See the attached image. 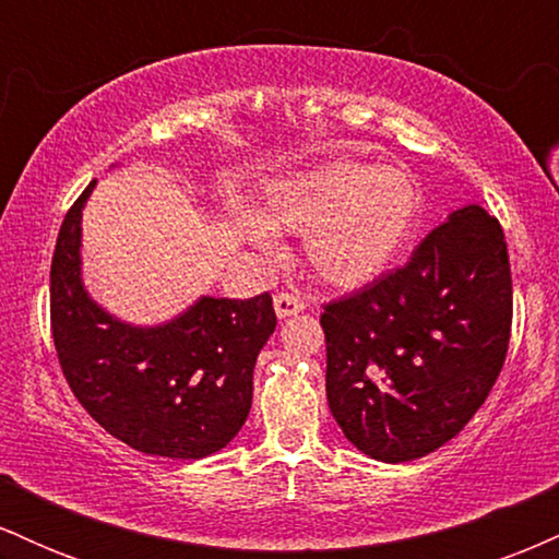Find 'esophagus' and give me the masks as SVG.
Masks as SVG:
<instances>
[{
	"label": "esophagus",
	"instance_id": "esophagus-1",
	"mask_svg": "<svg viewBox=\"0 0 559 559\" xmlns=\"http://www.w3.org/2000/svg\"><path fill=\"white\" fill-rule=\"evenodd\" d=\"M273 307H275V316L281 320L292 318V316H299L301 310H305V299L297 297V294L292 292H278L273 297Z\"/></svg>",
	"mask_w": 559,
	"mask_h": 559
}]
</instances>
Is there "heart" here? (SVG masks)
<instances>
[{
  "instance_id": "obj_1",
  "label": "heart",
  "mask_w": 559,
  "mask_h": 559,
  "mask_svg": "<svg viewBox=\"0 0 559 559\" xmlns=\"http://www.w3.org/2000/svg\"><path fill=\"white\" fill-rule=\"evenodd\" d=\"M420 213L418 181L396 165L331 159L275 181L265 191L260 221L236 217L258 247H271L272 230L305 234L301 252L325 284L357 288L394 262Z\"/></svg>"
}]
</instances>
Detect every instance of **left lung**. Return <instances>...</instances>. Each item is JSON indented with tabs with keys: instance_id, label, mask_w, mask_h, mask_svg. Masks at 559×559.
Instances as JSON below:
<instances>
[{
	"instance_id": "left-lung-1",
	"label": "left lung",
	"mask_w": 559,
	"mask_h": 559,
	"mask_svg": "<svg viewBox=\"0 0 559 559\" xmlns=\"http://www.w3.org/2000/svg\"><path fill=\"white\" fill-rule=\"evenodd\" d=\"M325 394L346 439L381 463L431 454L465 428L504 365L512 275L497 217L454 210L396 267L329 301Z\"/></svg>"
}]
</instances>
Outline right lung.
Segmentation results:
<instances>
[{"label":"right lung","instance_id":"1","mask_svg":"<svg viewBox=\"0 0 559 559\" xmlns=\"http://www.w3.org/2000/svg\"><path fill=\"white\" fill-rule=\"evenodd\" d=\"M94 183L68 210L49 273L62 373L83 409L139 452L173 460L221 452L252 407L254 362L275 331L273 297H202L163 325L112 318L81 278V210Z\"/></svg>","mask_w":559,"mask_h":559}]
</instances>
